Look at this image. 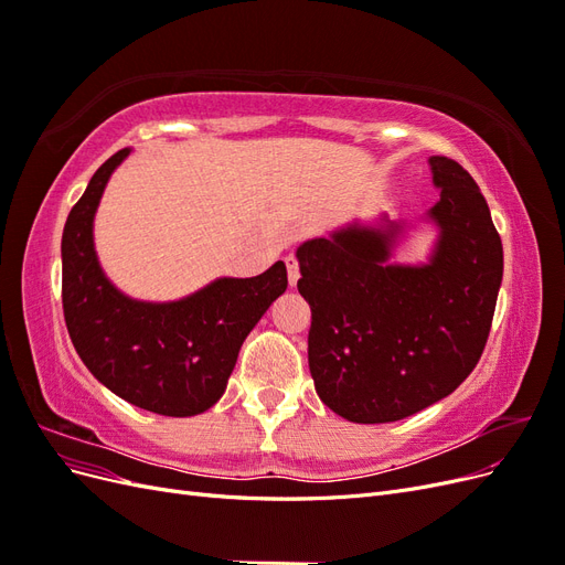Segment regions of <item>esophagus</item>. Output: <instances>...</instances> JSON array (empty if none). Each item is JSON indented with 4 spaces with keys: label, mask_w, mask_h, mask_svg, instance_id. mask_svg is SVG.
<instances>
[{
    "label": "esophagus",
    "mask_w": 565,
    "mask_h": 565,
    "mask_svg": "<svg viewBox=\"0 0 565 565\" xmlns=\"http://www.w3.org/2000/svg\"><path fill=\"white\" fill-rule=\"evenodd\" d=\"M285 264H287V278H289V287H295V285L299 282V262L295 259V256H287Z\"/></svg>",
    "instance_id": "esophagus-1"
}]
</instances>
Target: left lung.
<instances>
[{
	"mask_svg": "<svg viewBox=\"0 0 565 565\" xmlns=\"http://www.w3.org/2000/svg\"><path fill=\"white\" fill-rule=\"evenodd\" d=\"M440 198L426 264H393L405 221L380 216L297 247L311 306L309 367L320 401L355 424L398 422L465 382L481 358L504 254L488 202L465 167L429 158Z\"/></svg>",
	"mask_w": 565,
	"mask_h": 565,
	"instance_id": "left-lung-1",
	"label": "left lung"
}]
</instances>
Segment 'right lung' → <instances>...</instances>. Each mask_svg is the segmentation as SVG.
<instances>
[{"label": "right lung", "mask_w": 565, "mask_h": 565, "mask_svg": "<svg viewBox=\"0 0 565 565\" xmlns=\"http://www.w3.org/2000/svg\"><path fill=\"white\" fill-rule=\"evenodd\" d=\"M122 148L96 169L67 214L63 316L82 363L115 396L164 417H193L224 396L243 341L287 289L276 262L254 278H216L177 301H141L119 292L98 264L94 216Z\"/></svg>", "instance_id": "obj_1"}]
</instances>
